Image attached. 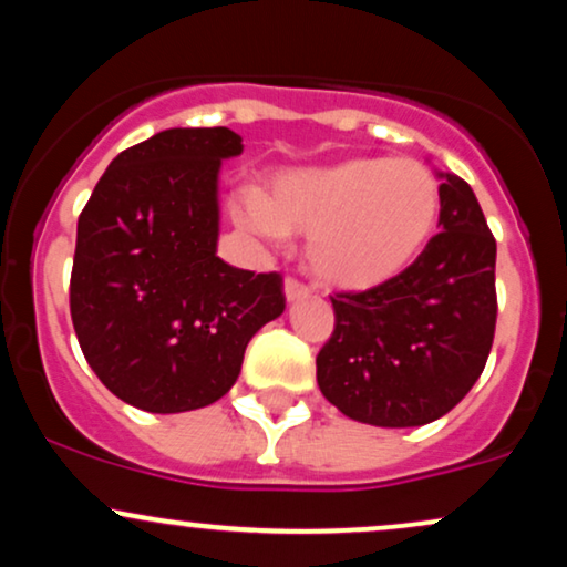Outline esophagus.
I'll return each instance as SVG.
<instances>
[{
	"instance_id": "34e87169",
	"label": "esophagus",
	"mask_w": 567,
	"mask_h": 567,
	"mask_svg": "<svg viewBox=\"0 0 567 567\" xmlns=\"http://www.w3.org/2000/svg\"><path fill=\"white\" fill-rule=\"evenodd\" d=\"M309 292H311V288L309 285H303L301 279H296V277L285 279V298H288V301H298V298H306Z\"/></svg>"
}]
</instances>
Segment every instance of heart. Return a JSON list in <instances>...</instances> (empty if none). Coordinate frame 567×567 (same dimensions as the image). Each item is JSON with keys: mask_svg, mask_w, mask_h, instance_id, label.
<instances>
[{"mask_svg": "<svg viewBox=\"0 0 567 567\" xmlns=\"http://www.w3.org/2000/svg\"><path fill=\"white\" fill-rule=\"evenodd\" d=\"M442 188L424 162L357 157L285 171L237 216L261 237H309V264L333 288L365 290L405 271L440 220Z\"/></svg>", "mask_w": 567, "mask_h": 567, "instance_id": "1", "label": "heart"}]
</instances>
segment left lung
<instances>
[{"label": "left lung", "instance_id": "obj_1", "mask_svg": "<svg viewBox=\"0 0 567 567\" xmlns=\"http://www.w3.org/2000/svg\"><path fill=\"white\" fill-rule=\"evenodd\" d=\"M440 234L405 271L330 296L333 336L317 354L324 400L373 426H424L470 394L496 333V239L472 186L440 173Z\"/></svg>", "mask_w": 567, "mask_h": 567}]
</instances>
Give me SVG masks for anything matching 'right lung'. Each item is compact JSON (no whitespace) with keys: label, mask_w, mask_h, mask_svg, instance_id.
I'll return each mask as SVG.
<instances>
[{"label":"right lung","mask_w":567,"mask_h":567,"mask_svg":"<svg viewBox=\"0 0 567 567\" xmlns=\"http://www.w3.org/2000/svg\"><path fill=\"white\" fill-rule=\"evenodd\" d=\"M229 127H173L116 154L80 224L71 322L103 386L148 413L220 400L247 341L285 311L282 275L216 256L220 159Z\"/></svg>","instance_id":"add662e5"}]
</instances>
